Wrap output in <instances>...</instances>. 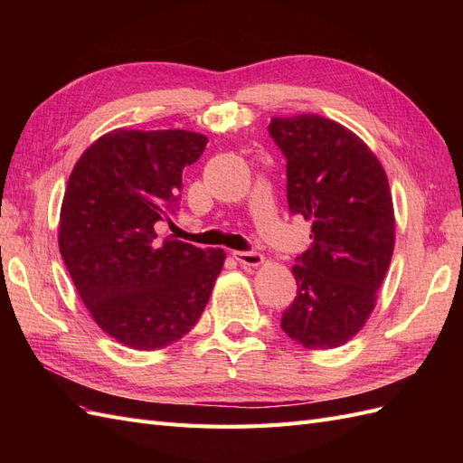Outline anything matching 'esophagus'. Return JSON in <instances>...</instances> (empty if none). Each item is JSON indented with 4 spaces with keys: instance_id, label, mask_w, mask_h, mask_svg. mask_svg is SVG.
<instances>
[{
    "instance_id": "34e87169",
    "label": "esophagus",
    "mask_w": 463,
    "mask_h": 463,
    "mask_svg": "<svg viewBox=\"0 0 463 463\" xmlns=\"http://www.w3.org/2000/svg\"><path fill=\"white\" fill-rule=\"evenodd\" d=\"M233 259L243 266H253V269L264 262V257L257 250H233Z\"/></svg>"
}]
</instances>
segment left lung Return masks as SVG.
<instances>
[{
  "mask_svg": "<svg viewBox=\"0 0 463 463\" xmlns=\"http://www.w3.org/2000/svg\"><path fill=\"white\" fill-rule=\"evenodd\" d=\"M269 133L288 160L291 214L313 223V245L291 269L298 296L282 313V330L307 349L340 347L365 326L394 253L388 177L338 121L272 118Z\"/></svg>",
  "mask_w": 463,
  "mask_h": 463,
  "instance_id": "1",
  "label": "left lung"
}]
</instances>
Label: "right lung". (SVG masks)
Here are the masks:
<instances>
[{"label":"right lung","instance_id":"1","mask_svg":"<svg viewBox=\"0 0 463 463\" xmlns=\"http://www.w3.org/2000/svg\"><path fill=\"white\" fill-rule=\"evenodd\" d=\"M208 138L184 129H114L80 154L60 213V253L94 322L138 352L197 325L226 253L165 237L184 167Z\"/></svg>","mask_w":463,"mask_h":463}]
</instances>
